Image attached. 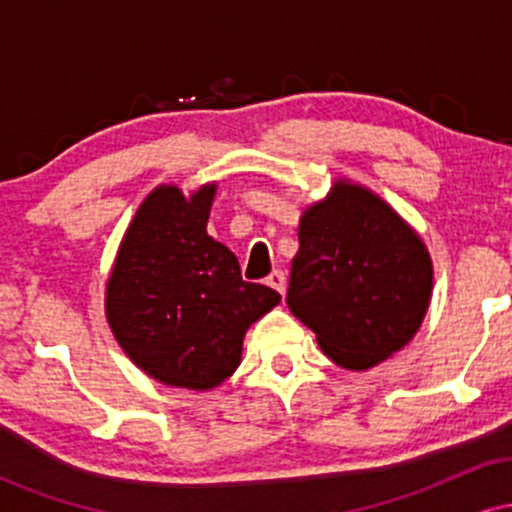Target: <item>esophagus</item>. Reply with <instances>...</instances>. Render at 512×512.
Segmentation results:
<instances>
[{
    "instance_id": "obj_1",
    "label": "esophagus",
    "mask_w": 512,
    "mask_h": 512,
    "mask_svg": "<svg viewBox=\"0 0 512 512\" xmlns=\"http://www.w3.org/2000/svg\"><path fill=\"white\" fill-rule=\"evenodd\" d=\"M264 281H267V286H272L274 291H279L281 296L286 293V276H284V272H281V269H274V272L269 274Z\"/></svg>"
}]
</instances>
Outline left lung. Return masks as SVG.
<instances>
[{
  "label": "left lung",
  "instance_id": "1",
  "mask_svg": "<svg viewBox=\"0 0 512 512\" xmlns=\"http://www.w3.org/2000/svg\"><path fill=\"white\" fill-rule=\"evenodd\" d=\"M431 293L426 243L373 190L339 178L303 209L286 303L337 366L368 370L402 351Z\"/></svg>",
  "mask_w": 512,
  "mask_h": 512
}]
</instances>
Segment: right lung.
Here are the masks:
<instances>
[{"label": "right lung", "mask_w": 512, "mask_h": 512, "mask_svg": "<svg viewBox=\"0 0 512 512\" xmlns=\"http://www.w3.org/2000/svg\"><path fill=\"white\" fill-rule=\"evenodd\" d=\"M216 182L158 185L129 221L105 281V320L129 361L168 387L207 392L240 366L252 322L281 296L240 276L207 233Z\"/></svg>", "instance_id": "add662e5"}]
</instances>
